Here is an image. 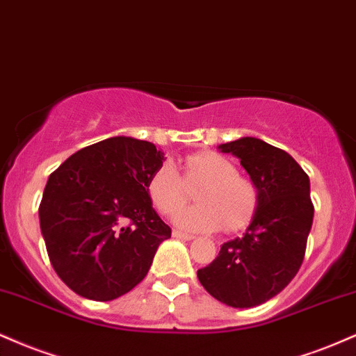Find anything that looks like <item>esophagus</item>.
Masks as SVG:
<instances>
[{"label": "esophagus", "mask_w": 356, "mask_h": 356, "mask_svg": "<svg viewBox=\"0 0 356 356\" xmlns=\"http://www.w3.org/2000/svg\"><path fill=\"white\" fill-rule=\"evenodd\" d=\"M173 236L175 238H179V240H193V235H188V233H183V232H178V229H173Z\"/></svg>", "instance_id": "obj_1"}]
</instances>
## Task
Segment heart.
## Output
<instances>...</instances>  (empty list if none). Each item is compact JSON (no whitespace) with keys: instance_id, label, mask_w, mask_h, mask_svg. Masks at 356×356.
Returning <instances> with one entry per match:
<instances>
[{"instance_id":"b5f03b06","label":"heart","mask_w":356,"mask_h":356,"mask_svg":"<svg viewBox=\"0 0 356 356\" xmlns=\"http://www.w3.org/2000/svg\"><path fill=\"white\" fill-rule=\"evenodd\" d=\"M196 189L200 204L175 216V223L185 229L238 232L257 211L258 186L253 179L238 173L229 158L215 152L188 154L181 161V175L173 165L163 163L146 183L153 208L165 216L177 213Z\"/></svg>"}]
</instances>
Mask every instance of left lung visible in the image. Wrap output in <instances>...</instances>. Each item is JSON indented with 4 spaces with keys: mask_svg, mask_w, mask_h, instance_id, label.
<instances>
[{
    "mask_svg": "<svg viewBox=\"0 0 356 356\" xmlns=\"http://www.w3.org/2000/svg\"><path fill=\"white\" fill-rule=\"evenodd\" d=\"M240 158L258 186V207L243 236L221 245L198 270L204 290L233 308H252L278 295L302 266L313 223L310 178L286 152L245 136L220 145Z\"/></svg>",
    "mask_w": 356,
    "mask_h": 356,
    "instance_id": "1",
    "label": "left lung"
}]
</instances>
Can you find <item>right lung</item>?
Masks as SVG:
<instances>
[{"instance_id": "obj_1", "label": "right lung", "mask_w": 356, "mask_h": 356, "mask_svg": "<svg viewBox=\"0 0 356 356\" xmlns=\"http://www.w3.org/2000/svg\"><path fill=\"white\" fill-rule=\"evenodd\" d=\"M163 153L149 141L113 136L86 146L49 175L40 227L54 271L74 293L110 302L148 273L171 228L146 183Z\"/></svg>"}]
</instances>
